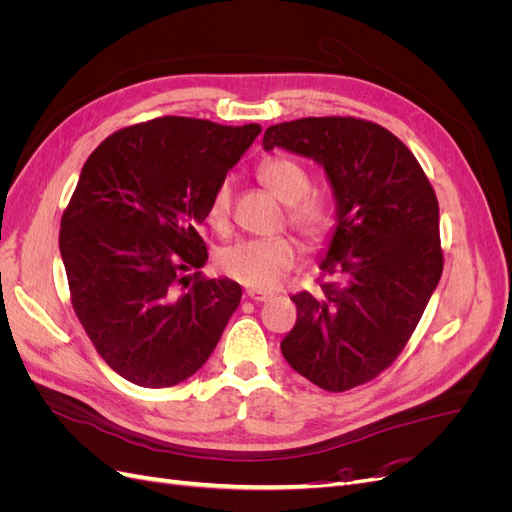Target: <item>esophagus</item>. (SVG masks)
I'll return each instance as SVG.
<instances>
[{
	"label": "esophagus",
	"instance_id": "esophagus-1",
	"mask_svg": "<svg viewBox=\"0 0 512 512\" xmlns=\"http://www.w3.org/2000/svg\"><path fill=\"white\" fill-rule=\"evenodd\" d=\"M245 297L247 299H252V301H256V303H260V301H269L271 297H273V292H269V290H258V288H250L245 292Z\"/></svg>",
	"mask_w": 512,
	"mask_h": 512
}]
</instances>
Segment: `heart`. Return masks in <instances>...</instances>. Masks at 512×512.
<instances>
[{"label":"heart","mask_w":512,"mask_h":512,"mask_svg":"<svg viewBox=\"0 0 512 512\" xmlns=\"http://www.w3.org/2000/svg\"><path fill=\"white\" fill-rule=\"evenodd\" d=\"M260 181L273 196L288 205L290 226L307 241H322L331 230V213L316 198H305L309 192V177L305 170L288 158L265 160L258 168ZM230 211V181H222L211 198L209 218L222 224ZM297 243L288 237L254 239L230 245L220 254L222 271L239 284L258 290L275 288L282 277L297 265Z\"/></svg>","instance_id":"b5f03b06"}]
</instances>
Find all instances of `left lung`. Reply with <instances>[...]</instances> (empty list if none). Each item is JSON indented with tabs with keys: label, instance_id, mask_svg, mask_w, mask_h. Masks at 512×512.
Instances as JSON below:
<instances>
[{
	"label": "left lung",
	"instance_id": "obj_1",
	"mask_svg": "<svg viewBox=\"0 0 512 512\" xmlns=\"http://www.w3.org/2000/svg\"><path fill=\"white\" fill-rule=\"evenodd\" d=\"M262 147L314 160L335 200L318 294L299 292L288 365L324 391L374 380L404 350L442 275L438 198L395 134L354 117L267 128Z\"/></svg>",
	"mask_w": 512,
	"mask_h": 512
}]
</instances>
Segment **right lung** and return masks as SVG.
I'll use <instances>...</instances> for the list:
<instances>
[{
    "mask_svg": "<svg viewBox=\"0 0 512 512\" xmlns=\"http://www.w3.org/2000/svg\"><path fill=\"white\" fill-rule=\"evenodd\" d=\"M262 132L158 117L119 130L87 158L61 218L72 307L121 378L166 389L194 376L241 301L228 277L205 280L198 235L211 198Z\"/></svg>",
    "mask_w": 512,
    "mask_h": 512,
    "instance_id": "1",
    "label": "right lung"
}]
</instances>
